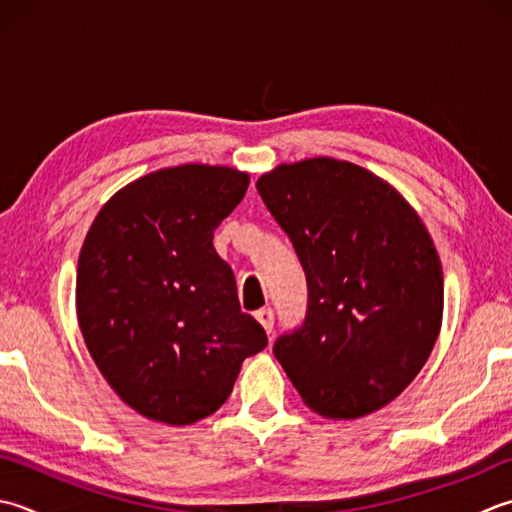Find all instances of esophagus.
Segmentation results:
<instances>
[{
    "mask_svg": "<svg viewBox=\"0 0 512 512\" xmlns=\"http://www.w3.org/2000/svg\"><path fill=\"white\" fill-rule=\"evenodd\" d=\"M255 317H257V322L259 324H262L264 326V330H266V333L270 335V333H273V326H275V310L273 308H262V310H257V313H255Z\"/></svg>",
    "mask_w": 512,
    "mask_h": 512,
    "instance_id": "1",
    "label": "esophagus"
}]
</instances>
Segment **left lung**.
<instances>
[{"instance_id": "left-lung-1", "label": "left lung", "mask_w": 512, "mask_h": 512, "mask_svg": "<svg viewBox=\"0 0 512 512\" xmlns=\"http://www.w3.org/2000/svg\"><path fill=\"white\" fill-rule=\"evenodd\" d=\"M257 193L306 275L304 322L273 346L297 393L333 419L393 402L442 326V264L422 219L366 168L330 157L277 166Z\"/></svg>"}]
</instances>
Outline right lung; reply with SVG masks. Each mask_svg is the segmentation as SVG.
<instances>
[{"label":"right lung","instance_id":"right-lung-1","mask_svg":"<svg viewBox=\"0 0 512 512\" xmlns=\"http://www.w3.org/2000/svg\"><path fill=\"white\" fill-rule=\"evenodd\" d=\"M248 175L226 166L162 168L99 210L77 264V317L90 357L139 415L199 422L233 393L246 357L268 344L242 313L213 233Z\"/></svg>","mask_w":512,"mask_h":512}]
</instances>
